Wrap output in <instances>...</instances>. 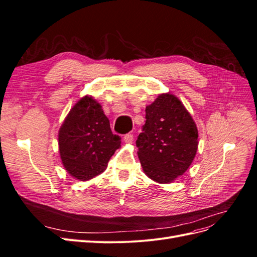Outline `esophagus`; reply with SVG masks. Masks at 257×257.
<instances>
[{
	"mask_svg": "<svg viewBox=\"0 0 257 257\" xmlns=\"http://www.w3.org/2000/svg\"><path fill=\"white\" fill-rule=\"evenodd\" d=\"M133 139H134V136H133V134H126V135H124V137H123V141H124V143H126V144H131L132 142H133Z\"/></svg>",
	"mask_w": 257,
	"mask_h": 257,
	"instance_id": "1",
	"label": "esophagus"
}]
</instances>
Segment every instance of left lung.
<instances>
[{
  "mask_svg": "<svg viewBox=\"0 0 257 257\" xmlns=\"http://www.w3.org/2000/svg\"><path fill=\"white\" fill-rule=\"evenodd\" d=\"M136 146L144 173L155 182L170 183L195 158L198 131L179 98L163 93L146 107V123Z\"/></svg>",
  "mask_w": 257,
  "mask_h": 257,
  "instance_id": "left-lung-1",
  "label": "left lung"
}]
</instances>
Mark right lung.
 Segmentation results:
<instances>
[{"instance_id": "add662e5", "label": "right lung", "mask_w": 257, "mask_h": 257, "mask_svg": "<svg viewBox=\"0 0 257 257\" xmlns=\"http://www.w3.org/2000/svg\"><path fill=\"white\" fill-rule=\"evenodd\" d=\"M120 147L121 138L112 134L102 106L89 95L73 106L59 131L62 164L80 181L102 174Z\"/></svg>"}]
</instances>
